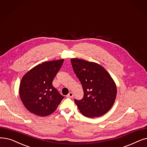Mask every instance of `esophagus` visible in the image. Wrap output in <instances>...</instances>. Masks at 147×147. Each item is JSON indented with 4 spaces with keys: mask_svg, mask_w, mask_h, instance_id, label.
I'll list each match as a JSON object with an SVG mask.
<instances>
[{
    "mask_svg": "<svg viewBox=\"0 0 147 147\" xmlns=\"http://www.w3.org/2000/svg\"><path fill=\"white\" fill-rule=\"evenodd\" d=\"M73 96H74L73 93L72 92H70L67 95V97H68V98H72V97H73Z\"/></svg>",
    "mask_w": 147,
    "mask_h": 147,
    "instance_id": "1",
    "label": "esophagus"
}]
</instances>
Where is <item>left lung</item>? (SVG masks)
<instances>
[{
	"label": "left lung",
	"instance_id": "left-lung-1",
	"mask_svg": "<svg viewBox=\"0 0 147 147\" xmlns=\"http://www.w3.org/2000/svg\"><path fill=\"white\" fill-rule=\"evenodd\" d=\"M74 71L81 82L84 97L74 100L82 115L99 117L109 111L117 97V86L110 74L97 63L71 59Z\"/></svg>",
	"mask_w": 147,
	"mask_h": 147
}]
</instances>
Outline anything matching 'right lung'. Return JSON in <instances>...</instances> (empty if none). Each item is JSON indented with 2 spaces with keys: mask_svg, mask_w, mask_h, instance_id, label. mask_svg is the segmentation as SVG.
Masks as SVG:
<instances>
[{
  "mask_svg": "<svg viewBox=\"0 0 147 147\" xmlns=\"http://www.w3.org/2000/svg\"><path fill=\"white\" fill-rule=\"evenodd\" d=\"M63 62V59L42 62L23 77L19 94L24 107L31 113L48 116L56 111L64 98L52 85Z\"/></svg>",
  "mask_w": 147,
  "mask_h": 147,
  "instance_id": "obj_1",
  "label": "right lung"
}]
</instances>
